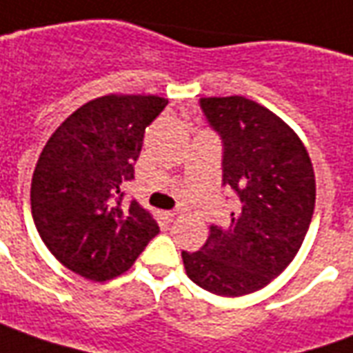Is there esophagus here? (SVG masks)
Wrapping results in <instances>:
<instances>
[{"mask_svg":"<svg viewBox=\"0 0 353 353\" xmlns=\"http://www.w3.org/2000/svg\"><path fill=\"white\" fill-rule=\"evenodd\" d=\"M163 214H165V219H167V221L172 222L174 219H176V216H179V211H165Z\"/></svg>","mask_w":353,"mask_h":353,"instance_id":"34e87169","label":"esophagus"}]
</instances>
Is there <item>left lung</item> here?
Wrapping results in <instances>:
<instances>
[{"instance_id":"1","label":"left lung","mask_w":353,"mask_h":353,"mask_svg":"<svg viewBox=\"0 0 353 353\" xmlns=\"http://www.w3.org/2000/svg\"><path fill=\"white\" fill-rule=\"evenodd\" d=\"M201 108L224 142L222 182L236 192L228 230L211 226L201 251H182L186 274L219 296H243L283 272L312 222L316 174L301 137L245 97H205Z\"/></svg>"}]
</instances>
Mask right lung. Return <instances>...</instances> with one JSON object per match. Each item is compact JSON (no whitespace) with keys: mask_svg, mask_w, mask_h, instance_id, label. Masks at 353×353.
Instances as JSON below:
<instances>
[{"mask_svg":"<svg viewBox=\"0 0 353 353\" xmlns=\"http://www.w3.org/2000/svg\"><path fill=\"white\" fill-rule=\"evenodd\" d=\"M157 94H104L62 121L41 150L32 176V216L62 266L89 281L131 268L156 219L137 199L121 203L134 176L144 131L167 106Z\"/></svg>","mask_w":353,"mask_h":353,"instance_id":"add662e5","label":"right lung"}]
</instances>
